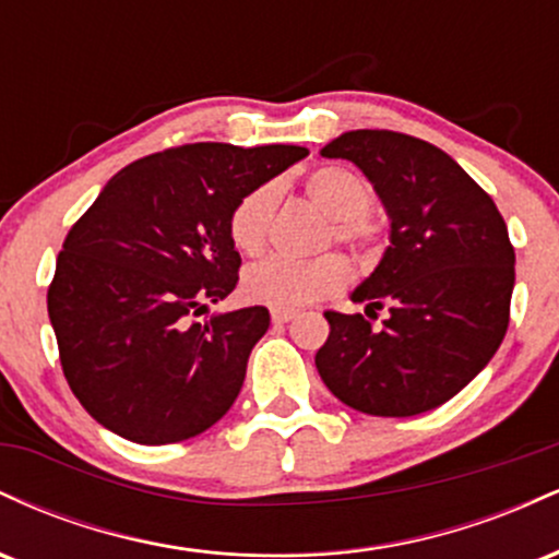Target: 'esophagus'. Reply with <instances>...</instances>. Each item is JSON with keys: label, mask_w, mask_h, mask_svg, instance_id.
<instances>
[{"label": "esophagus", "mask_w": 559, "mask_h": 559, "mask_svg": "<svg viewBox=\"0 0 559 559\" xmlns=\"http://www.w3.org/2000/svg\"><path fill=\"white\" fill-rule=\"evenodd\" d=\"M271 318L273 323H288V320L297 318V310H273Z\"/></svg>", "instance_id": "obj_1"}]
</instances>
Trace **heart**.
I'll return each instance as SVG.
<instances>
[{"label":"heart","mask_w":559,"mask_h":559,"mask_svg":"<svg viewBox=\"0 0 559 559\" xmlns=\"http://www.w3.org/2000/svg\"><path fill=\"white\" fill-rule=\"evenodd\" d=\"M305 194L323 215L331 217L325 241L349 247L365 262L381 252V228L370 217L373 186L362 173L346 165H323L305 178ZM278 202V186L260 183L234 204L228 236L243 254H258L265 247L267 226ZM349 262L342 254H320L312 260L267 258L243 271L241 288L247 299L273 310H294L331 297L349 284Z\"/></svg>","instance_id":"obj_1"}]
</instances>
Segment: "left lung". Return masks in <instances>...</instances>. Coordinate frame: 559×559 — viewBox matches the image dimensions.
Returning <instances> with one entry per match:
<instances>
[{
	"label": "left lung",
	"instance_id": "1",
	"mask_svg": "<svg viewBox=\"0 0 559 559\" xmlns=\"http://www.w3.org/2000/svg\"><path fill=\"white\" fill-rule=\"evenodd\" d=\"M320 155L365 173L386 207L391 243L352 292L369 318L325 312L318 373L365 415L439 407L489 365L510 323L515 249L502 215L447 152L407 133L346 131ZM383 306L390 318L373 326Z\"/></svg>",
	"mask_w": 559,
	"mask_h": 559
}]
</instances>
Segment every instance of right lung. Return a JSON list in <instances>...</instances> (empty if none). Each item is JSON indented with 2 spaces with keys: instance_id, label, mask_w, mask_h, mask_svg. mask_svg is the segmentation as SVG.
I'll return each mask as SVG.
<instances>
[{
  "instance_id": "add662e5",
  "label": "right lung",
  "mask_w": 559,
  "mask_h": 559,
  "mask_svg": "<svg viewBox=\"0 0 559 559\" xmlns=\"http://www.w3.org/2000/svg\"><path fill=\"white\" fill-rule=\"evenodd\" d=\"M305 146L217 141L141 157L70 228L47 294L62 373L96 423L136 444L207 431L239 396L265 307L191 323L239 284L234 204Z\"/></svg>"
}]
</instances>
